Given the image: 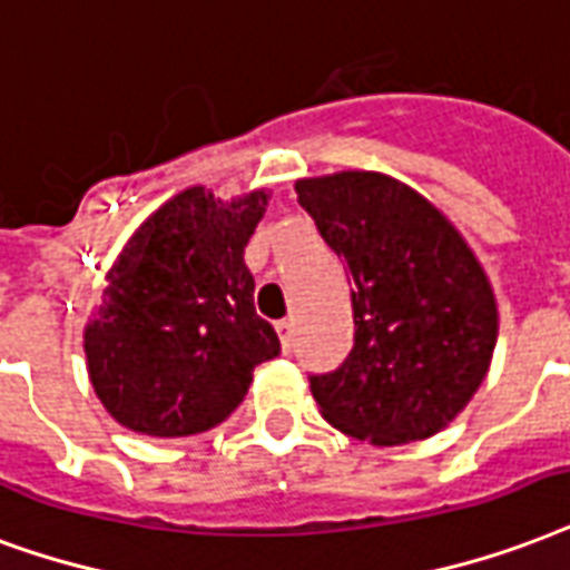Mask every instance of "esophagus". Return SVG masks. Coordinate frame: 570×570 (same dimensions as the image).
I'll list each match as a JSON object with an SVG mask.
<instances>
[{
  "mask_svg": "<svg viewBox=\"0 0 570 570\" xmlns=\"http://www.w3.org/2000/svg\"><path fill=\"white\" fill-rule=\"evenodd\" d=\"M275 328L277 337H281V346H284V353H289L295 341V323L293 320H281V323H275Z\"/></svg>",
  "mask_w": 570,
  "mask_h": 570,
  "instance_id": "esophagus-1",
  "label": "esophagus"
}]
</instances>
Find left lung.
<instances>
[{
  "mask_svg": "<svg viewBox=\"0 0 570 570\" xmlns=\"http://www.w3.org/2000/svg\"><path fill=\"white\" fill-rule=\"evenodd\" d=\"M295 194L355 284L353 353L311 376L325 421L371 445L449 428L488 376L499 334L472 247L430 199L382 173L298 179Z\"/></svg>",
  "mask_w": 570,
  "mask_h": 570,
  "instance_id": "1",
  "label": "left lung"
}]
</instances>
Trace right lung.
I'll list each match as a JSON object with an SVG mask.
<instances>
[{"label": "right lung", "mask_w": 570, "mask_h": 570, "mask_svg": "<svg viewBox=\"0 0 570 570\" xmlns=\"http://www.w3.org/2000/svg\"><path fill=\"white\" fill-rule=\"evenodd\" d=\"M266 203V190L224 203L188 188L121 247L82 332L92 389L119 424L164 440L206 433L281 353L245 266Z\"/></svg>", "instance_id": "add662e5"}]
</instances>
